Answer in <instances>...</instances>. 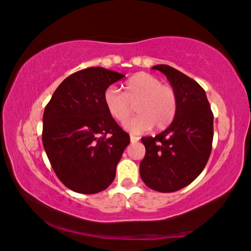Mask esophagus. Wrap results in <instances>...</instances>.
<instances>
[{"mask_svg":"<svg viewBox=\"0 0 251 251\" xmlns=\"http://www.w3.org/2000/svg\"><path fill=\"white\" fill-rule=\"evenodd\" d=\"M138 140H140V137H137V136H134V135H130V142H132V143L137 142Z\"/></svg>","mask_w":251,"mask_h":251,"instance_id":"1","label":"esophagus"}]
</instances>
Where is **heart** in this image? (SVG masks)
<instances>
[{
	"mask_svg": "<svg viewBox=\"0 0 251 251\" xmlns=\"http://www.w3.org/2000/svg\"><path fill=\"white\" fill-rule=\"evenodd\" d=\"M121 93L116 87H108L104 93V105L111 118L124 123L130 114V105L137 102L139 115L125 123V129L132 134H141L151 129L165 128L176 116L177 98L171 86L162 85L153 75L138 73L128 78Z\"/></svg>",
	"mask_w": 251,
	"mask_h": 251,
	"instance_id": "heart-1",
	"label": "heart"
}]
</instances>
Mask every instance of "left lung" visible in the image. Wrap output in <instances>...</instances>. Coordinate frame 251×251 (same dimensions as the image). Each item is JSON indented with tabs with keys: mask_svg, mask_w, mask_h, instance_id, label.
I'll list each match as a JSON object with an SVG mask.
<instances>
[{
	"mask_svg": "<svg viewBox=\"0 0 251 251\" xmlns=\"http://www.w3.org/2000/svg\"><path fill=\"white\" fill-rule=\"evenodd\" d=\"M164 74L177 98L173 122L155 137H143V182L158 192L189 185L203 171L212 150L213 114L205 91L197 81L168 65L152 67Z\"/></svg>",
	"mask_w": 251,
	"mask_h": 251,
	"instance_id": "obj_1",
	"label": "left lung"
}]
</instances>
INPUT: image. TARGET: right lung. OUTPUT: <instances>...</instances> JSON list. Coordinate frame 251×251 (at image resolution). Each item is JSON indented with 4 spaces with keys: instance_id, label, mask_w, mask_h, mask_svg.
<instances>
[{
    "instance_id": "obj_1",
    "label": "right lung",
    "mask_w": 251,
    "mask_h": 251,
    "mask_svg": "<svg viewBox=\"0 0 251 251\" xmlns=\"http://www.w3.org/2000/svg\"><path fill=\"white\" fill-rule=\"evenodd\" d=\"M123 77L101 67L77 71L46 106L43 147L59 180L75 192L94 194L108 188L129 144V135L104 105L105 90Z\"/></svg>"
}]
</instances>
